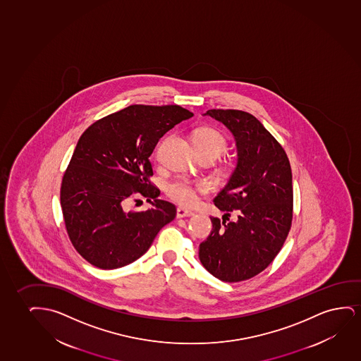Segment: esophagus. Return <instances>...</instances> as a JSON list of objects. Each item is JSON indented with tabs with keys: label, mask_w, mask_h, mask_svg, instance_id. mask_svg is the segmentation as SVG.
Wrapping results in <instances>:
<instances>
[{
	"label": "esophagus",
	"mask_w": 361,
	"mask_h": 361,
	"mask_svg": "<svg viewBox=\"0 0 361 361\" xmlns=\"http://www.w3.org/2000/svg\"><path fill=\"white\" fill-rule=\"evenodd\" d=\"M193 216L192 211H188V209H185V208H178V211H176V217L178 218H186L191 217Z\"/></svg>",
	"instance_id": "obj_1"
}]
</instances>
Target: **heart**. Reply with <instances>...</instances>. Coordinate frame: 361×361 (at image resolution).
<instances>
[{"label": "heart", "instance_id": "heart-1", "mask_svg": "<svg viewBox=\"0 0 361 361\" xmlns=\"http://www.w3.org/2000/svg\"><path fill=\"white\" fill-rule=\"evenodd\" d=\"M193 142L200 155H209L218 158L226 150L227 140L217 129L200 128L193 134ZM204 190L203 185H192L188 180L178 178L168 183L166 193L169 197L181 204H192L196 201V192Z\"/></svg>", "mask_w": 361, "mask_h": 361}]
</instances>
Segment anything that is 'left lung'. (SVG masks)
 I'll list each match as a JSON object with an SVG mask.
<instances>
[{"label":"left lung","mask_w":361,"mask_h":361,"mask_svg":"<svg viewBox=\"0 0 361 361\" xmlns=\"http://www.w3.org/2000/svg\"><path fill=\"white\" fill-rule=\"evenodd\" d=\"M237 143V165L213 200L235 222L212 217V232L200 245V260L213 276L244 281L265 270L281 250L292 221V173L285 150L252 114L209 109ZM229 221V219H228Z\"/></svg>","instance_id":"8db88e82"}]
</instances>
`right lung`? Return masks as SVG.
<instances>
[{"instance_id": "add662e5", "label": "right lung", "mask_w": 361, "mask_h": 361, "mask_svg": "<svg viewBox=\"0 0 361 361\" xmlns=\"http://www.w3.org/2000/svg\"><path fill=\"white\" fill-rule=\"evenodd\" d=\"M192 112L170 106L133 104L94 122L76 144L60 190L70 240L94 267H126L147 252L159 231L176 216L173 203L158 200L149 157L159 139ZM140 192L153 208L125 209Z\"/></svg>"}]
</instances>
